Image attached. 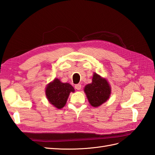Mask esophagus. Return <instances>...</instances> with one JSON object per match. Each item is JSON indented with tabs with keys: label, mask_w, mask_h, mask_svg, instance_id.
Wrapping results in <instances>:
<instances>
[{
	"label": "esophagus",
	"mask_w": 155,
	"mask_h": 155,
	"mask_svg": "<svg viewBox=\"0 0 155 155\" xmlns=\"http://www.w3.org/2000/svg\"><path fill=\"white\" fill-rule=\"evenodd\" d=\"M75 88L77 89V90H80L81 88V84H77V85H75Z\"/></svg>",
	"instance_id": "1"
}]
</instances>
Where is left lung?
Masks as SVG:
<instances>
[{
  "mask_svg": "<svg viewBox=\"0 0 155 155\" xmlns=\"http://www.w3.org/2000/svg\"><path fill=\"white\" fill-rule=\"evenodd\" d=\"M84 91L89 103L95 107L104 104L110 94V88L107 81L96 74H94L92 83L85 86Z\"/></svg>",
  "mask_w": 155,
  "mask_h": 155,
  "instance_id": "1",
  "label": "left lung"
}]
</instances>
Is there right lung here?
<instances>
[{
  "instance_id": "add662e5",
  "label": "right lung",
  "mask_w": 155,
  "mask_h": 155,
  "mask_svg": "<svg viewBox=\"0 0 155 155\" xmlns=\"http://www.w3.org/2000/svg\"><path fill=\"white\" fill-rule=\"evenodd\" d=\"M71 92H74V88L71 85L61 83L59 79H55L46 87V95L51 104L58 109H61L66 104Z\"/></svg>"
}]
</instances>
